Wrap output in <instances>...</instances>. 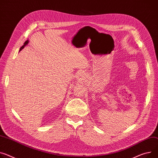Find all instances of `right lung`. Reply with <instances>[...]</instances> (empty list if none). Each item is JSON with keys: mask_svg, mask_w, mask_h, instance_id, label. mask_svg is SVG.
I'll use <instances>...</instances> for the list:
<instances>
[{"mask_svg": "<svg viewBox=\"0 0 158 158\" xmlns=\"http://www.w3.org/2000/svg\"><path fill=\"white\" fill-rule=\"evenodd\" d=\"M28 40H27V41H26V42H25V44H24V45H23V46H22V47H21L20 48V49H19V51L22 50V49H23V48L24 47H25V46L27 45V44H28Z\"/></svg>", "mask_w": 158, "mask_h": 158, "instance_id": "right-lung-1", "label": "right lung"}]
</instances>
